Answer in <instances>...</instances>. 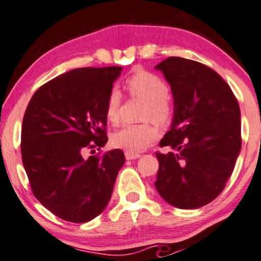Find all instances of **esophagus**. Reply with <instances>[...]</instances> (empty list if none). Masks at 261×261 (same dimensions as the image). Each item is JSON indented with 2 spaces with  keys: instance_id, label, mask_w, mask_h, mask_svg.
I'll use <instances>...</instances> for the list:
<instances>
[{
  "instance_id": "1",
  "label": "esophagus",
  "mask_w": 261,
  "mask_h": 261,
  "mask_svg": "<svg viewBox=\"0 0 261 261\" xmlns=\"http://www.w3.org/2000/svg\"><path fill=\"white\" fill-rule=\"evenodd\" d=\"M125 157H126L127 161H133V160H137V158H140L141 155L139 153H130V152H125Z\"/></svg>"
}]
</instances>
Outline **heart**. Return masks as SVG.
<instances>
[{
	"instance_id": "b5f03b06",
	"label": "heart",
	"mask_w": 261,
	"mask_h": 261,
	"mask_svg": "<svg viewBox=\"0 0 261 261\" xmlns=\"http://www.w3.org/2000/svg\"><path fill=\"white\" fill-rule=\"evenodd\" d=\"M126 88L133 97L141 98L147 103L145 109L146 120H153L157 124H166L170 119V107L168 104L169 88L157 74L147 71H137L126 81ZM121 104V93L113 88L107 99L106 116L108 121L116 124L119 120V109ZM158 133L151 124L126 125L112 135L114 147L124 149L130 153L143 151L157 139Z\"/></svg>"
}]
</instances>
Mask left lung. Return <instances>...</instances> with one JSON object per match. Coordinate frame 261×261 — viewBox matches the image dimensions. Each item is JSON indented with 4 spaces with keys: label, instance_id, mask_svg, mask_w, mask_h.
<instances>
[{
    "label": "left lung",
    "instance_id": "obj_1",
    "mask_svg": "<svg viewBox=\"0 0 261 261\" xmlns=\"http://www.w3.org/2000/svg\"><path fill=\"white\" fill-rule=\"evenodd\" d=\"M172 89L174 112L161 140L154 187L178 208H199L220 195L242 147L241 110L229 86L212 68L182 58L155 66Z\"/></svg>",
    "mask_w": 261,
    "mask_h": 261
}]
</instances>
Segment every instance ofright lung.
Here are the masks:
<instances>
[{
  "label": "right lung",
  "instance_id": "right-lung-1",
  "mask_svg": "<svg viewBox=\"0 0 261 261\" xmlns=\"http://www.w3.org/2000/svg\"><path fill=\"white\" fill-rule=\"evenodd\" d=\"M121 71L76 68L41 86L27 107L20 151L33 194L68 222H88L104 211L125 163L121 149L82 155L83 148L106 146L107 99Z\"/></svg>",
  "mask_w": 261,
  "mask_h": 261
}]
</instances>
